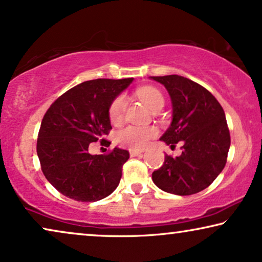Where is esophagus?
Returning a JSON list of instances; mask_svg holds the SVG:
<instances>
[{
  "instance_id": "34e87169",
  "label": "esophagus",
  "mask_w": 262,
  "mask_h": 262,
  "mask_svg": "<svg viewBox=\"0 0 262 262\" xmlns=\"http://www.w3.org/2000/svg\"><path fill=\"white\" fill-rule=\"evenodd\" d=\"M143 151L142 150H135V149H130V156L131 157H135V156H138L141 155Z\"/></svg>"
}]
</instances>
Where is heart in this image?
Listing matches in <instances>:
<instances>
[{
  "mask_svg": "<svg viewBox=\"0 0 262 262\" xmlns=\"http://www.w3.org/2000/svg\"><path fill=\"white\" fill-rule=\"evenodd\" d=\"M138 98L145 103L146 107L154 111L159 106H163V96L161 92L151 85L141 87L137 91ZM126 101L123 95L113 99L108 107V118L112 124H119L124 118ZM157 135V130L152 126H127L117 134L118 144L125 148L135 150L144 149L150 139Z\"/></svg>",
  "mask_w": 262,
  "mask_h": 262,
  "instance_id": "b5f03b06",
  "label": "heart"
}]
</instances>
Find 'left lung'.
I'll use <instances>...</instances> for the list:
<instances>
[{
    "mask_svg": "<svg viewBox=\"0 0 262 262\" xmlns=\"http://www.w3.org/2000/svg\"><path fill=\"white\" fill-rule=\"evenodd\" d=\"M169 93L173 106L170 126L160 139L173 148L182 142V154L166 155L152 173V181L164 192L195 194L212 184L227 163L230 134L221 103L211 93L179 75L150 76Z\"/></svg>",
    "mask_w": 262,
    "mask_h": 262,
    "instance_id": "1",
    "label": "left lung"
}]
</instances>
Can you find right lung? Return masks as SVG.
Instances as JSON below:
<instances>
[{
  "label": "right lung",
  "instance_id": "add662e5",
  "mask_svg": "<svg viewBox=\"0 0 262 262\" xmlns=\"http://www.w3.org/2000/svg\"><path fill=\"white\" fill-rule=\"evenodd\" d=\"M134 78L85 81L60 95L42 118L37 141L41 170L57 191L77 202H98L119 185L127 150L91 155L89 144L110 134L108 107Z\"/></svg>",
  "mask_w": 262,
  "mask_h": 262
}]
</instances>
